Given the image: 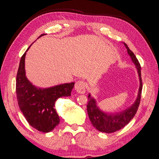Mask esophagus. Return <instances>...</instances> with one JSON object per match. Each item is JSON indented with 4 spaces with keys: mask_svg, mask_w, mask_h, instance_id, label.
Instances as JSON below:
<instances>
[{
    "mask_svg": "<svg viewBox=\"0 0 159 159\" xmlns=\"http://www.w3.org/2000/svg\"><path fill=\"white\" fill-rule=\"evenodd\" d=\"M75 89L78 93L84 94L86 92V84L83 81H78L75 84Z\"/></svg>",
    "mask_w": 159,
    "mask_h": 159,
    "instance_id": "1",
    "label": "esophagus"
}]
</instances>
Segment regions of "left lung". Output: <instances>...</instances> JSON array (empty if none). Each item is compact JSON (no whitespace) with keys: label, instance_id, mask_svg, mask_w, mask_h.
Segmentation results:
<instances>
[{"label":"left lung","instance_id":"1","mask_svg":"<svg viewBox=\"0 0 159 159\" xmlns=\"http://www.w3.org/2000/svg\"><path fill=\"white\" fill-rule=\"evenodd\" d=\"M126 49H127L128 54H129L130 57L132 58L133 62L136 65L137 72H138L139 78V89L138 92V96L136 101L132 106L129 107L125 111L120 112V113L115 114H107L104 112L101 111L97 106L96 101L93 97L89 94V102L87 105V112L88 116L89 118L90 121L94 127L97 129L99 132L105 133H112L115 132L116 131L124 127L126 124L130 122L133 117L136 114L137 109H138L139 102H140L142 89H143V82H142L141 77V66L139 64L138 60L134 53L129 49L128 46L125 43Z\"/></svg>","mask_w":159,"mask_h":159}]
</instances>
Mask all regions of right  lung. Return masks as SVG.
<instances>
[{"mask_svg": "<svg viewBox=\"0 0 159 159\" xmlns=\"http://www.w3.org/2000/svg\"><path fill=\"white\" fill-rule=\"evenodd\" d=\"M26 52L21 57L16 74V93L19 107L30 125L39 132H49L60 124V117L54 108L55 102L60 97L70 96L75 83L43 89L34 86L25 76Z\"/></svg>", "mask_w": 159, "mask_h": 159, "instance_id": "right-lung-1", "label": "right lung"}]
</instances>
